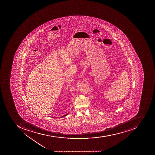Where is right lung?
I'll use <instances>...</instances> for the list:
<instances>
[{"label": "right lung", "instance_id": "right-lung-1", "mask_svg": "<svg viewBox=\"0 0 155 155\" xmlns=\"http://www.w3.org/2000/svg\"><path fill=\"white\" fill-rule=\"evenodd\" d=\"M68 113H67V114H66V115H65L63 116H62V117H63L67 115H68Z\"/></svg>", "mask_w": 155, "mask_h": 155}]
</instances>
